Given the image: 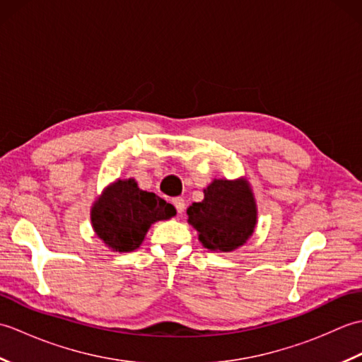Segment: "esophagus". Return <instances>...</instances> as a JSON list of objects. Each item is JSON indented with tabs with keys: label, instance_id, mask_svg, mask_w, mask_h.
I'll return each mask as SVG.
<instances>
[{
	"label": "esophagus",
	"instance_id": "esophagus-1",
	"mask_svg": "<svg viewBox=\"0 0 362 362\" xmlns=\"http://www.w3.org/2000/svg\"><path fill=\"white\" fill-rule=\"evenodd\" d=\"M173 204L175 206V210L179 214H182L183 211H185V199L183 197H174L173 199Z\"/></svg>",
	"mask_w": 362,
	"mask_h": 362
}]
</instances>
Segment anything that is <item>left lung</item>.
<instances>
[{"label": "left lung", "instance_id": "8db88e82", "mask_svg": "<svg viewBox=\"0 0 362 362\" xmlns=\"http://www.w3.org/2000/svg\"><path fill=\"white\" fill-rule=\"evenodd\" d=\"M188 224L199 235L205 249L233 252L255 232L258 206L245 177L214 179L204 189V201L187 210Z\"/></svg>", "mask_w": 362, "mask_h": 362}]
</instances>
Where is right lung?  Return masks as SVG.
<instances>
[{"mask_svg": "<svg viewBox=\"0 0 362 362\" xmlns=\"http://www.w3.org/2000/svg\"><path fill=\"white\" fill-rule=\"evenodd\" d=\"M175 216L174 205L138 188L135 179H118L107 185L91 205L90 221L96 236L113 252H134L157 221Z\"/></svg>", "mask_w": 362, "mask_h": 362, "instance_id": "obj_1", "label": "right lung"}]
</instances>
